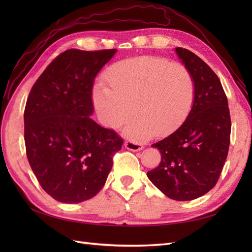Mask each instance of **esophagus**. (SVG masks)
Wrapping results in <instances>:
<instances>
[{
	"instance_id": "esophagus-1",
	"label": "esophagus",
	"mask_w": 252,
	"mask_h": 252,
	"mask_svg": "<svg viewBox=\"0 0 252 252\" xmlns=\"http://www.w3.org/2000/svg\"><path fill=\"white\" fill-rule=\"evenodd\" d=\"M125 148L131 151H140L144 148L143 144L138 143V142H133V141H127L125 142Z\"/></svg>"
}]
</instances>
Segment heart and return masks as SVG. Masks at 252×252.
I'll return each mask as SVG.
<instances>
[{
	"instance_id": "heart-1",
	"label": "heart",
	"mask_w": 252,
	"mask_h": 252,
	"mask_svg": "<svg viewBox=\"0 0 252 252\" xmlns=\"http://www.w3.org/2000/svg\"><path fill=\"white\" fill-rule=\"evenodd\" d=\"M106 87L97 84L94 104L101 123L123 129L135 141L174 131L192 108L195 87L188 68L179 62L140 57L114 64L104 74Z\"/></svg>"
}]
</instances>
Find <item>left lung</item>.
Masks as SVG:
<instances>
[{
    "instance_id": "obj_1",
    "label": "left lung",
    "mask_w": 252,
    "mask_h": 252,
    "mask_svg": "<svg viewBox=\"0 0 252 252\" xmlns=\"http://www.w3.org/2000/svg\"><path fill=\"white\" fill-rule=\"evenodd\" d=\"M174 50L193 77L194 101L184 123L151 145L161 152L162 161L147 177L170 199L191 201L217 184L229 149L231 121L218 75L193 52Z\"/></svg>"
}]
</instances>
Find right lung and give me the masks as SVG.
I'll return each instance as SVG.
<instances>
[{
	"label": "right lung",
	"mask_w": 252,
	"mask_h": 252,
	"mask_svg": "<svg viewBox=\"0 0 252 252\" xmlns=\"http://www.w3.org/2000/svg\"><path fill=\"white\" fill-rule=\"evenodd\" d=\"M117 49H69L56 58L30 90L24 139L30 167L53 199L77 204L105 185L123 140L91 119L96 74Z\"/></svg>",
	"instance_id": "obj_1"
}]
</instances>
